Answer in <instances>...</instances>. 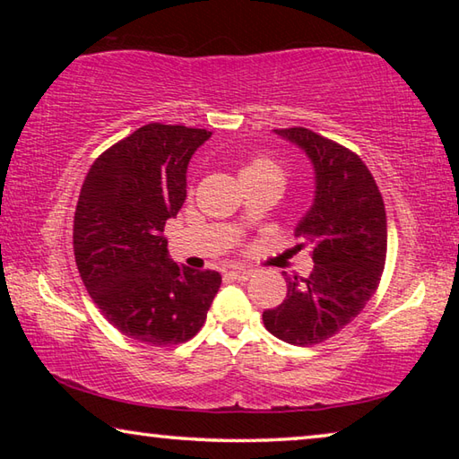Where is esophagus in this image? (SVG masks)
I'll return each instance as SVG.
<instances>
[{"label": "esophagus", "instance_id": "1", "mask_svg": "<svg viewBox=\"0 0 459 459\" xmlns=\"http://www.w3.org/2000/svg\"><path fill=\"white\" fill-rule=\"evenodd\" d=\"M251 271L248 269H232V271H229L227 273V277L230 279V281H238V283H243V281H248V279H251Z\"/></svg>", "mask_w": 459, "mask_h": 459}]
</instances>
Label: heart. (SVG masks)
<instances>
[{
	"instance_id": "b5f03b06",
	"label": "heart",
	"mask_w": 459,
	"mask_h": 459,
	"mask_svg": "<svg viewBox=\"0 0 459 459\" xmlns=\"http://www.w3.org/2000/svg\"><path fill=\"white\" fill-rule=\"evenodd\" d=\"M265 174H277L281 176V168H279L273 160L269 158H255L240 169V178L245 176H265Z\"/></svg>"
}]
</instances>
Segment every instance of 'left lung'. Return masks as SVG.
Listing matches in <instances>:
<instances>
[{
	"mask_svg": "<svg viewBox=\"0 0 459 459\" xmlns=\"http://www.w3.org/2000/svg\"><path fill=\"white\" fill-rule=\"evenodd\" d=\"M299 147L314 168V202L293 235L307 247L314 269L285 275L281 306L263 312L275 338L314 346L359 316L375 295L386 257V214L375 178L359 155L304 127L273 129Z\"/></svg>",
	"mask_w": 459,
	"mask_h": 459,
	"instance_id": "1",
	"label": "left lung"
}]
</instances>
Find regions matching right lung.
<instances>
[{
  "instance_id": "right-lung-1",
  "label": "right lung",
  "mask_w": 459,
  "mask_h": 459,
  "mask_svg": "<svg viewBox=\"0 0 459 459\" xmlns=\"http://www.w3.org/2000/svg\"><path fill=\"white\" fill-rule=\"evenodd\" d=\"M211 131L150 123L99 155L74 212V259L92 301L127 338L182 344L204 325L219 271L169 259L166 221L186 200V172Z\"/></svg>"
}]
</instances>
